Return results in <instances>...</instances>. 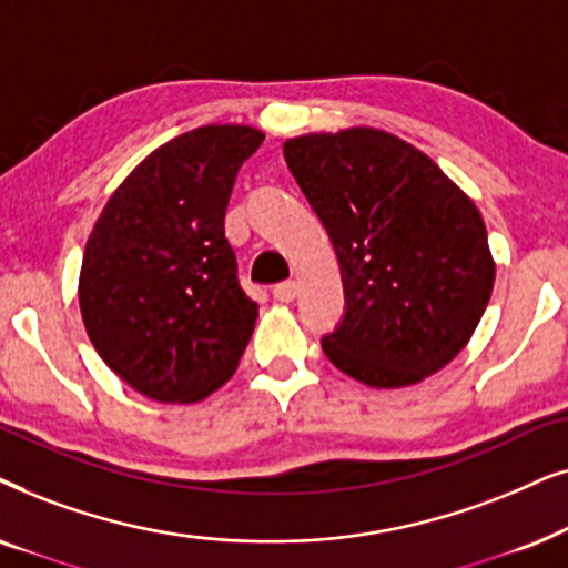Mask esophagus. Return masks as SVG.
<instances>
[{
  "label": "esophagus",
  "instance_id": "1",
  "mask_svg": "<svg viewBox=\"0 0 568 568\" xmlns=\"http://www.w3.org/2000/svg\"><path fill=\"white\" fill-rule=\"evenodd\" d=\"M272 296H275L280 304H291L293 298H296V283L293 280H285V283H277L275 288H272Z\"/></svg>",
  "mask_w": 568,
  "mask_h": 568
}]
</instances>
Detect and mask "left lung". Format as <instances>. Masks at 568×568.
Instances as JSON below:
<instances>
[{
    "instance_id": "8db88e82",
    "label": "left lung",
    "mask_w": 568,
    "mask_h": 568,
    "mask_svg": "<svg viewBox=\"0 0 568 568\" xmlns=\"http://www.w3.org/2000/svg\"><path fill=\"white\" fill-rule=\"evenodd\" d=\"M285 163L335 246L345 316L322 337L339 372L376 389L418 384L467 345L496 264L475 202L395 134H301Z\"/></svg>"
}]
</instances>
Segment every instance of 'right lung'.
Returning a JSON list of instances; mask_svg holds the SVG:
<instances>
[{
    "mask_svg": "<svg viewBox=\"0 0 568 568\" xmlns=\"http://www.w3.org/2000/svg\"><path fill=\"white\" fill-rule=\"evenodd\" d=\"M264 134L210 124L150 153L85 244L80 312L113 374L158 403H200L236 372L260 306L225 239L233 181Z\"/></svg>",
    "mask_w": 568,
    "mask_h": 568,
    "instance_id": "obj_1",
    "label": "right lung"
}]
</instances>
